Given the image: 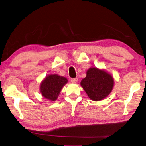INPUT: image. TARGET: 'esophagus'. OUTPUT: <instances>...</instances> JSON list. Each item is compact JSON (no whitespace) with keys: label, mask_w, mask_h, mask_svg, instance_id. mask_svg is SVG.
<instances>
[{"label":"esophagus","mask_w":146,"mask_h":146,"mask_svg":"<svg viewBox=\"0 0 146 146\" xmlns=\"http://www.w3.org/2000/svg\"><path fill=\"white\" fill-rule=\"evenodd\" d=\"M71 82H73V83H76V82L78 81V78H71Z\"/></svg>","instance_id":"esophagus-1"}]
</instances>
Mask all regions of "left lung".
<instances>
[{
	"mask_svg": "<svg viewBox=\"0 0 146 146\" xmlns=\"http://www.w3.org/2000/svg\"><path fill=\"white\" fill-rule=\"evenodd\" d=\"M80 84L92 100L100 101L112 90L114 79L105 71L92 68L87 71L86 77L82 80Z\"/></svg>",
	"mask_w": 146,
	"mask_h": 146,
	"instance_id": "1",
	"label": "left lung"
}]
</instances>
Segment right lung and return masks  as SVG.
<instances>
[{
  "label": "right lung",
  "instance_id": "obj_1",
  "mask_svg": "<svg viewBox=\"0 0 146 146\" xmlns=\"http://www.w3.org/2000/svg\"><path fill=\"white\" fill-rule=\"evenodd\" d=\"M68 82L66 78L58 75H50L46 77L40 86L41 95L50 101L56 100L62 87Z\"/></svg>",
  "mask_w": 146,
  "mask_h": 146
}]
</instances>
